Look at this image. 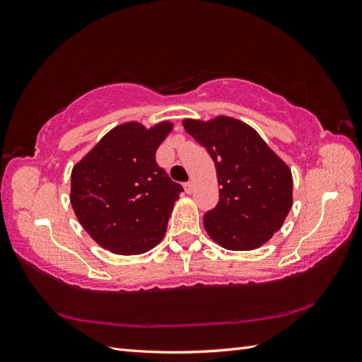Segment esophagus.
<instances>
[{
    "label": "esophagus",
    "instance_id": "34e87169",
    "mask_svg": "<svg viewBox=\"0 0 362 362\" xmlns=\"http://www.w3.org/2000/svg\"><path fill=\"white\" fill-rule=\"evenodd\" d=\"M193 187H194V182L193 181H189V182L184 184V189H185V192H187V193H192Z\"/></svg>",
    "mask_w": 362,
    "mask_h": 362
}]
</instances>
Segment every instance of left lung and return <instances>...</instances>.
Returning <instances> with one entry per match:
<instances>
[{"label": "left lung", "instance_id": "1", "mask_svg": "<svg viewBox=\"0 0 362 362\" xmlns=\"http://www.w3.org/2000/svg\"><path fill=\"white\" fill-rule=\"evenodd\" d=\"M182 127L211 156L221 185L216 208L204 216L206 234L228 250L267 243L293 206L290 168L238 119H184Z\"/></svg>", "mask_w": 362, "mask_h": 362}]
</instances>
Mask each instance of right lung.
<instances>
[{"label": "right lung", "instance_id": "add662e5", "mask_svg": "<svg viewBox=\"0 0 362 362\" xmlns=\"http://www.w3.org/2000/svg\"><path fill=\"white\" fill-rule=\"evenodd\" d=\"M173 129L125 122L98 141L71 173V205L81 226L116 255H140L166 234L182 187L158 168L156 152Z\"/></svg>", "mask_w": 362, "mask_h": 362}]
</instances>
